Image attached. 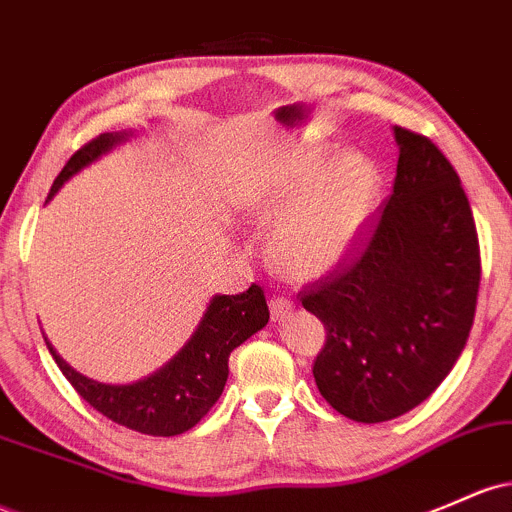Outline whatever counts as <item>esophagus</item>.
Returning a JSON list of instances; mask_svg holds the SVG:
<instances>
[{
    "mask_svg": "<svg viewBox=\"0 0 512 512\" xmlns=\"http://www.w3.org/2000/svg\"><path fill=\"white\" fill-rule=\"evenodd\" d=\"M269 311H272V320L277 323V320H284L286 316H291L294 303L284 299V296H272V299H269Z\"/></svg>",
    "mask_w": 512,
    "mask_h": 512,
    "instance_id": "esophagus-1",
    "label": "esophagus"
}]
</instances>
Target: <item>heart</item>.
<instances>
[{"label":"heart","instance_id":"heart-1","mask_svg":"<svg viewBox=\"0 0 512 512\" xmlns=\"http://www.w3.org/2000/svg\"><path fill=\"white\" fill-rule=\"evenodd\" d=\"M381 194L379 167L367 155L340 160L303 148L274 162L243 201L247 216L274 223L269 260L289 279H318L352 255Z\"/></svg>","mask_w":512,"mask_h":512}]
</instances>
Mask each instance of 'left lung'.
<instances>
[{"instance_id": "1", "label": "left lung", "mask_w": 512, "mask_h": 512, "mask_svg": "<svg viewBox=\"0 0 512 512\" xmlns=\"http://www.w3.org/2000/svg\"><path fill=\"white\" fill-rule=\"evenodd\" d=\"M393 192L355 257L308 284L325 325L320 396L357 423L413 411L462 355L481 282L479 235L462 182L430 138L393 126Z\"/></svg>"}]
</instances>
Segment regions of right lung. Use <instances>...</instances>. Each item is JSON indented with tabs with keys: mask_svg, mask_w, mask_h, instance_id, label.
Instances as JSON below:
<instances>
[{
	"mask_svg": "<svg viewBox=\"0 0 512 512\" xmlns=\"http://www.w3.org/2000/svg\"><path fill=\"white\" fill-rule=\"evenodd\" d=\"M131 131L101 133L89 140L67 160L55 177L48 199L58 194L72 174L92 165L101 155L123 143ZM269 320V308L262 286L252 284L243 294L213 296L204 318L196 325L187 345L165 367L133 384H101L75 372L46 340L50 355L65 379L94 411L106 415L128 430L153 437H172L192 430L213 403L221 398L228 379V357L238 345L262 330Z\"/></svg>",
	"mask_w": 512,
	"mask_h": 512,
	"instance_id": "1",
	"label": "right lung"
}]
</instances>
